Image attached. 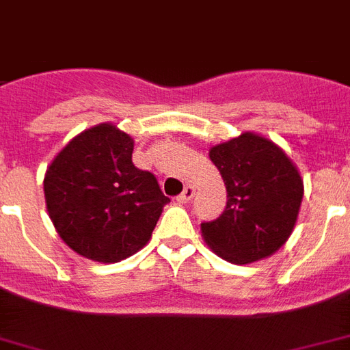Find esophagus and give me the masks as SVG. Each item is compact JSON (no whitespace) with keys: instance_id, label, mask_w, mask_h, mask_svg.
I'll list each match as a JSON object with an SVG mask.
<instances>
[{"instance_id":"esophagus-1","label":"esophagus","mask_w":350,"mask_h":350,"mask_svg":"<svg viewBox=\"0 0 350 350\" xmlns=\"http://www.w3.org/2000/svg\"><path fill=\"white\" fill-rule=\"evenodd\" d=\"M192 196H194V187L187 185L185 189H183V192H181L180 196H178V202H180V203H189L192 200Z\"/></svg>"}]
</instances>
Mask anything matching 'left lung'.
<instances>
[{"mask_svg": "<svg viewBox=\"0 0 350 350\" xmlns=\"http://www.w3.org/2000/svg\"><path fill=\"white\" fill-rule=\"evenodd\" d=\"M227 187V207L203 221L207 245L243 265L271 256L291 236L304 198L301 176L282 148L245 132L208 152Z\"/></svg>", "mask_w": 350, "mask_h": 350, "instance_id": "obj_1", "label": "left lung"}]
</instances>
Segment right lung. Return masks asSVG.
<instances>
[{
	"instance_id": "right-lung-1",
	"label": "right lung",
	"mask_w": 350,
	"mask_h": 350,
	"mask_svg": "<svg viewBox=\"0 0 350 350\" xmlns=\"http://www.w3.org/2000/svg\"><path fill=\"white\" fill-rule=\"evenodd\" d=\"M132 150L129 134L101 123L70 139L46 169L49 216L83 258L114 263L137 252L170 202L156 176L132 163Z\"/></svg>"
}]
</instances>
